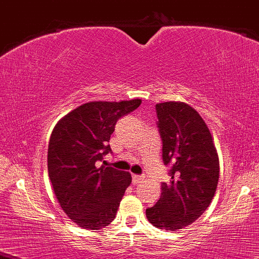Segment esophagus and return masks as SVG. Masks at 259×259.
Returning a JSON list of instances; mask_svg holds the SVG:
<instances>
[{"label": "esophagus", "mask_w": 259, "mask_h": 259, "mask_svg": "<svg viewBox=\"0 0 259 259\" xmlns=\"http://www.w3.org/2000/svg\"><path fill=\"white\" fill-rule=\"evenodd\" d=\"M145 181V177L143 176H137V175H134L133 176V183L134 184H140V183H142Z\"/></svg>", "instance_id": "34e87169"}]
</instances>
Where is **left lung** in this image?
<instances>
[{"instance_id":"obj_1","label":"left lung","mask_w":259,"mask_h":259,"mask_svg":"<svg viewBox=\"0 0 259 259\" xmlns=\"http://www.w3.org/2000/svg\"><path fill=\"white\" fill-rule=\"evenodd\" d=\"M162 160L171 181L146 210L154 227L177 231L195 222L209 207L219 182V156L207 124L194 107L179 101L155 105Z\"/></svg>"}]
</instances>
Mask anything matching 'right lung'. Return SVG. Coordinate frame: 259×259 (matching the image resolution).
Returning <instances> with one entry per match:
<instances>
[{
    "mask_svg": "<svg viewBox=\"0 0 259 259\" xmlns=\"http://www.w3.org/2000/svg\"><path fill=\"white\" fill-rule=\"evenodd\" d=\"M141 99L91 101L56 124L48 150L49 177L61 208L78 227L100 230L116 218L129 172L97 167L111 152L110 137L120 117L133 112Z\"/></svg>",
    "mask_w": 259,
    "mask_h": 259,
    "instance_id": "add662e5",
    "label": "right lung"
}]
</instances>
